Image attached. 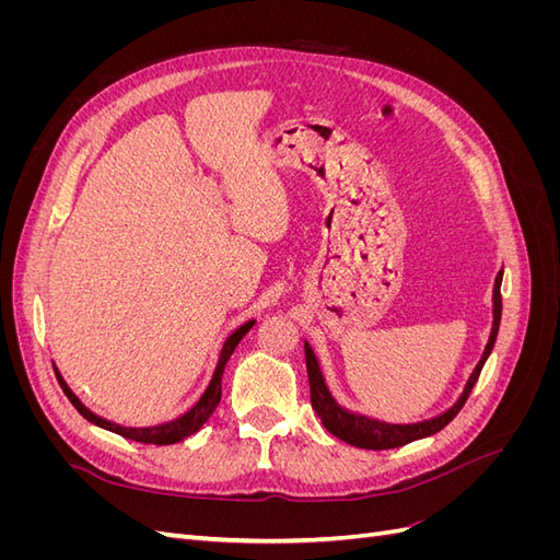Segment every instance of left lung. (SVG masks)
<instances>
[{"label": "left lung", "mask_w": 560, "mask_h": 560, "mask_svg": "<svg viewBox=\"0 0 560 560\" xmlns=\"http://www.w3.org/2000/svg\"><path fill=\"white\" fill-rule=\"evenodd\" d=\"M500 282H502V270L498 273L495 287H493V329H490V338L486 343V350L481 354L477 369L471 371V376H469V381L463 389L460 399H457L446 413L436 416L432 420H425V422H416V425H387V422H378V420H371V418H364V416H354V413L343 411L341 406H338L331 399L329 389L325 385V378H322V374H319L315 354H313L311 346L306 343V369H308V383H311V404H313V411L322 420V425H325L334 436L341 439V442H346L350 446H358V448H366V451L397 448V446L416 442V439L430 436V434H436L439 430H444L448 422L457 416V411H460L465 406L474 383L479 381V374H481V369L488 360L490 350H493V346H495L498 329H500V315H502Z\"/></svg>", "instance_id": "obj_1"}]
</instances>
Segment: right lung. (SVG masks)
<instances>
[{"label":"right lung","instance_id":"right-lung-1","mask_svg":"<svg viewBox=\"0 0 560 560\" xmlns=\"http://www.w3.org/2000/svg\"><path fill=\"white\" fill-rule=\"evenodd\" d=\"M252 325H254V319L245 322V325H243L241 329H235V331L226 338V343H224V348H222V354H219V362H217V369H214V374H212V381H210L206 393H202V397L194 404V409H189L184 416H179L177 420L165 422V425H156V428H121V425H114V422H109V420H105V418L95 416L93 411H89L86 406H83V404L77 399V395L72 393V389L67 387V383H65L60 376H58V381H60L62 393L67 395V399L72 401L74 409H77L83 418H86L89 422H93V425L103 428V430H109V432H114V434H121V436L132 439V442H140V444H156V446L177 444V442H182V439H186V436H191L194 432H198L202 425H206L208 418L214 413L219 399H222V374H224V366H226L229 358L233 354L235 346L241 343V338L252 329ZM56 374H58V371H56Z\"/></svg>","mask_w":560,"mask_h":560}]
</instances>
